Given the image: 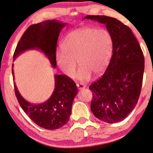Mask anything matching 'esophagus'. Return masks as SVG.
Wrapping results in <instances>:
<instances>
[{
	"label": "esophagus",
	"mask_w": 153,
	"mask_h": 153,
	"mask_svg": "<svg viewBox=\"0 0 153 153\" xmlns=\"http://www.w3.org/2000/svg\"><path fill=\"white\" fill-rule=\"evenodd\" d=\"M76 86L78 87V89H82L85 88V85H84L82 83H76Z\"/></svg>",
	"instance_id": "1"
}]
</instances>
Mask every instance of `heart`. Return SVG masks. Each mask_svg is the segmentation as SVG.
Returning <instances> with one entry per match:
<instances>
[{"label": "heart", "mask_w": 153, "mask_h": 153, "mask_svg": "<svg viewBox=\"0 0 153 153\" xmlns=\"http://www.w3.org/2000/svg\"><path fill=\"white\" fill-rule=\"evenodd\" d=\"M55 54L57 66L69 78L74 76L77 62L80 68L76 78L85 82L92 73L99 75L108 66L113 51V39L108 30L82 28L69 33Z\"/></svg>", "instance_id": "heart-1"}]
</instances>
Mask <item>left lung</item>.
<instances>
[{"instance_id": "left-lung-1", "label": "left lung", "mask_w": 153, "mask_h": 153, "mask_svg": "<svg viewBox=\"0 0 153 153\" xmlns=\"http://www.w3.org/2000/svg\"><path fill=\"white\" fill-rule=\"evenodd\" d=\"M85 19L105 24L113 39L111 62L104 74L93 82L91 111L108 123L123 120L137 104L144 72V56L129 27L115 18L88 15Z\"/></svg>"}]
</instances>
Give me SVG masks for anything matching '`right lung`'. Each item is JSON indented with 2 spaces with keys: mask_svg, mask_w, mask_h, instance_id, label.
Instances as JSON below:
<instances>
[{
  "mask_svg": "<svg viewBox=\"0 0 153 153\" xmlns=\"http://www.w3.org/2000/svg\"><path fill=\"white\" fill-rule=\"evenodd\" d=\"M66 25L55 19L33 24L20 38L14 53L15 58L24 51L41 50L55 68L56 44L61 30ZM13 74V69L12 70ZM55 87L48 101L40 104L26 101L18 91L15 82V95L22 108L36 125L45 129L54 130L66 125L71 114V108L78 89L74 81L66 75H55Z\"/></svg>",
  "mask_w": 153,
  "mask_h": 153,
  "instance_id": "right-lung-1",
  "label": "right lung"
}]
</instances>
